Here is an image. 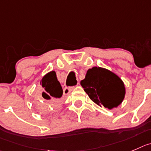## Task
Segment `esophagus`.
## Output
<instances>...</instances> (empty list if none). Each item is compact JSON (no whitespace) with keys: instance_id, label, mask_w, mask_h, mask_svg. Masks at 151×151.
I'll use <instances>...</instances> for the list:
<instances>
[{"instance_id":"34e87169","label":"esophagus","mask_w":151,"mask_h":151,"mask_svg":"<svg viewBox=\"0 0 151 151\" xmlns=\"http://www.w3.org/2000/svg\"><path fill=\"white\" fill-rule=\"evenodd\" d=\"M78 84H79V83H78ZM74 87H65L64 89V95H69L70 93V92L73 90Z\"/></svg>"}]
</instances>
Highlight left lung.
<instances>
[{"instance_id": "obj_1", "label": "left lung", "mask_w": 151, "mask_h": 151, "mask_svg": "<svg viewBox=\"0 0 151 151\" xmlns=\"http://www.w3.org/2000/svg\"><path fill=\"white\" fill-rule=\"evenodd\" d=\"M81 85L90 99L110 110L122 102L125 95L123 81L107 69L94 67L89 69Z\"/></svg>"}]
</instances>
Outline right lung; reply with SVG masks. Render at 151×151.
<instances>
[{
  "label": "right lung",
  "instance_id": "right-lung-1",
  "mask_svg": "<svg viewBox=\"0 0 151 151\" xmlns=\"http://www.w3.org/2000/svg\"><path fill=\"white\" fill-rule=\"evenodd\" d=\"M43 87L41 96L44 102L38 100L36 104L38 110L41 113L50 111L52 108H55L61 102L63 90L61 84L58 81L56 73L51 71L46 74L41 81Z\"/></svg>",
  "mask_w": 151,
  "mask_h": 151
}]
</instances>
